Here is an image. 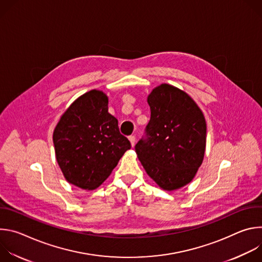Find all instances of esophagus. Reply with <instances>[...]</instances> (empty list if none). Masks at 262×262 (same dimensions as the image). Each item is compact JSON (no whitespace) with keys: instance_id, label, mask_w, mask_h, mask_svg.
I'll return each mask as SVG.
<instances>
[{"instance_id":"1","label":"esophagus","mask_w":262,"mask_h":262,"mask_svg":"<svg viewBox=\"0 0 262 262\" xmlns=\"http://www.w3.org/2000/svg\"><path fill=\"white\" fill-rule=\"evenodd\" d=\"M128 139H129V141H130L132 146H135V144H136V137H135L134 135H132V136L128 137Z\"/></svg>"}]
</instances>
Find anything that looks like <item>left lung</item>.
Listing matches in <instances>:
<instances>
[{
    "label": "left lung",
    "instance_id": "obj_1",
    "mask_svg": "<svg viewBox=\"0 0 262 262\" xmlns=\"http://www.w3.org/2000/svg\"><path fill=\"white\" fill-rule=\"evenodd\" d=\"M150 120L135 146L147 174L162 189L188 184L202 164L206 122L196 102L168 84L155 88L147 98Z\"/></svg>",
    "mask_w": 262,
    "mask_h": 262
}]
</instances>
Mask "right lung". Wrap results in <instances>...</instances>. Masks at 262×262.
Returning <instances> with one entry per match:
<instances>
[{"label":"right lung","instance_id":"1","mask_svg":"<svg viewBox=\"0 0 262 262\" xmlns=\"http://www.w3.org/2000/svg\"><path fill=\"white\" fill-rule=\"evenodd\" d=\"M53 141L57 162L68 182L84 190L99 186L117 166L130 142L107 112V97L91 90L67 108Z\"/></svg>","mask_w":262,"mask_h":262}]
</instances>
